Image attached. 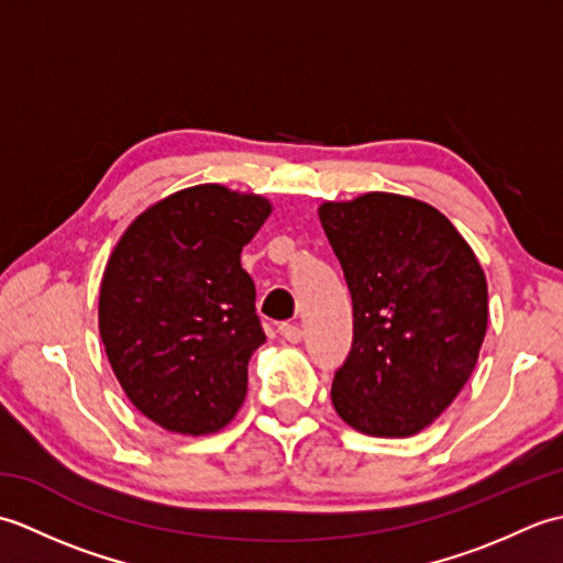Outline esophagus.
I'll use <instances>...</instances> for the list:
<instances>
[{
	"label": "esophagus",
	"mask_w": 563,
	"mask_h": 563,
	"mask_svg": "<svg viewBox=\"0 0 563 563\" xmlns=\"http://www.w3.org/2000/svg\"><path fill=\"white\" fill-rule=\"evenodd\" d=\"M278 333H280L285 341H290V343H300L302 341V329L297 327V324H288V321L278 327Z\"/></svg>",
	"instance_id": "1"
}]
</instances>
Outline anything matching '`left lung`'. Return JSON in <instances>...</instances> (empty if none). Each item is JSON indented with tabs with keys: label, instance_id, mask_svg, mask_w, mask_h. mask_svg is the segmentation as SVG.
<instances>
[{
	"label": "left lung",
	"instance_id": "left-lung-1",
	"mask_svg": "<svg viewBox=\"0 0 563 563\" xmlns=\"http://www.w3.org/2000/svg\"><path fill=\"white\" fill-rule=\"evenodd\" d=\"M319 220L353 300L333 409L367 435H413L474 373L488 321L484 271L445 214L421 200L367 194L324 202Z\"/></svg>",
	"mask_w": 563,
	"mask_h": 563
}]
</instances>
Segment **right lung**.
Here are the masks:
<instances>
[{"label": "right lung", "mask_w": 563, "mask_h": 563, "mask_svg": "<svg viewBox=\"0 0 563 563\" xmlns=\"http://www.w3.org/2000/svg\"><path fill=\"white\" fill-rule=\"evenodd\" d=\"M271 214L261 196L194 186L128 227L106 266L99 331L128 399L184 435L227 426L266 343L242 249Z\"/></svg>", "instance_id": "add662e5"}]
</instances>
